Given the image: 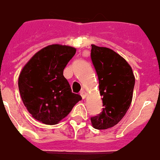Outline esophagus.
<instances>
[{
  "label": "esophagus",
  "mask_w": 160,
  "mask_h": 160,
  "mask_svg": "<svg viewBox=\"0 0 160 160\" xmlns=\"http://www.w3.org/2000/svg\"><path fill=\"white\" fill-rule=\"evenodd\" d=\"M80 95H81V97H82V99H84V98H86V95H87V93H85L84 91H81V92H80Z\"/></svg>",
  "instance_id": "34e87169"
}]
</instances>
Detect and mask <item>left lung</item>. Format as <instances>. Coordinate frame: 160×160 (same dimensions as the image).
Instances as JSON below:
<instances>
[{
  "label": "left lung",
  "instance_id": "8db88e82",
  "mask_svg": "<svg viewBox=\"0 0 160 160\" xmlns=\"http://www.w3.org/2000/svg\"><path fill=\"white\" fill-rule=\"evenodd\" d=\"M91 60L98 75L103 109L91 117L95 129L104 130L116 126L130 107L135 77L124 58L109 48L92 44Z\"/></svg>",
  "mask_w": 160,
  "mask_h": 160
}]
</instances>
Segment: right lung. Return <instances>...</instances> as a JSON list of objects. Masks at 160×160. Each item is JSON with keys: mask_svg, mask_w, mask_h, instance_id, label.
I'll return each mask as SVG.
<instances>
[{"mask_svg": "<svg viewBox=\"0 0 160 160\" xmlns=\"http://www.w3.org/2000/svg\"><path fill=\"white\" fill-rule=\"evenodd\" d=\"M76 49L51 44L43 48L22 68L18 78L19 92L28 112L37 121L56 125L82 99L73 93L63 76Z\"/></svg>", "mask_w": 160, "mask_h": 160, "instance_id": "right-lung-1", "label": "right lung"}]
</instances>
